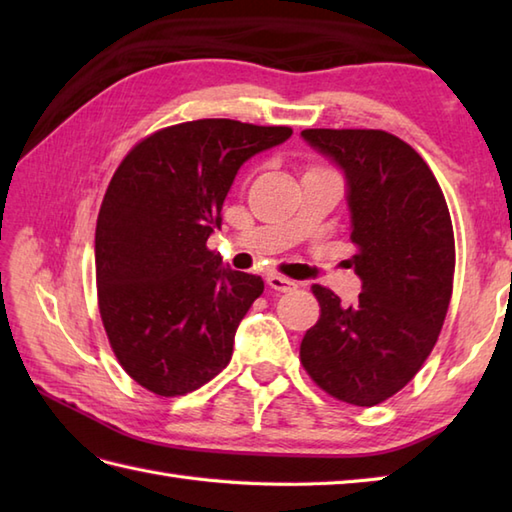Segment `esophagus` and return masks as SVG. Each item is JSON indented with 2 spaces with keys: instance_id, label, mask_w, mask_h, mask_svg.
<instances>
[{
  "instance_id": "obj_1",
  "label": "esophagus",
  "mask_w": 512,
  "mask_h": 512,
  "mask_svg": "<svg viewBox=\"0 0 512 512\" xmlns=\"http://www.w3.org/2000/svg\"><path fill=\"white\" fill-rule=\"evenodd\" d=\"M268 286L273 288V290H279V292H290V290H295L297 288V284L292 279H288V277H281V275H277V273H273V275H268Z\"/></svg>"
}]
</instances>
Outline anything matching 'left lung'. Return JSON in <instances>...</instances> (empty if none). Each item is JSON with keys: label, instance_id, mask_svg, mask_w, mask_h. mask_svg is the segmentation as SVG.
Wrapping results in <instances>:
<instances>
[{"label": "left lung", "instance_id": "1", "mask_svg": "<svg viewBox=\"0 0 512 512\" xmlns=\"http://www.w3.org/2000/svg\"><path fill=\"white\" fill-rule=\"evenodd\" d=\"M301 138L345 178L350 268L363 292L343 306L312 286L321 317L301 363L330 396L374 407L418 374L447 317L455 242L447 200L416 149L380 129H303Z\"/></svg>", "mask_w": 512, "mask_h": 512}]
</instances>
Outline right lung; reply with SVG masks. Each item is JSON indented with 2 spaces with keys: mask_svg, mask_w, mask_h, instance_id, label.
I'll use <instances>...</instances> for the list:
<instances>
[{
  "mask_svg": "<svg viewBox=\"0 0 512 512\" xmlns=\"http://www.w3.org/2000/svg\"><path fill=\"white\" fill-rule=\"evenodd\" d=\"M290 136L202 118L160 129L116 169L96 222V286L107 339L138 385L182 396L231 361L264 281L224 266L206 239L239 167Z\"/></svg>",
  "mask_w": 512,
  "mask_h": 512,
  "instance_id": "1",
  "label": "right lung"
}]
</instances>
